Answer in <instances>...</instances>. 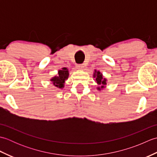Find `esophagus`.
Returning a JSON list of instances; mask_svg holds the SVG:
<instances>
[{
	"label": "esophagus",
	"instance_id": "esophagus-1",
	"mask_svg": "<svg viewBox=\"0 0 157 157\" xmlns=\"http://www.w3.org/2000/svg\"><path fill=\"white\" fill-rule=\"evenodd\" d=\"M77 67H78V69H79V70H83L85 67V65H83V64L82 65H78V66H77Z\"/></svg>",
	"mask_w": 157,
	"mask_h": 157
}]
</instances>
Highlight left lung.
Returning a JSON list of instances; mask_svg holds the SVG:
<instances>
[{
  "instance_id": "left-lung-1",
  "label": "left lung",
  "mask_w": 157,
  "mask_h": 157,
  "mask_svg": "<svg viewBox=\"0 0 157 157\" xmlns=\"http://www.w3.org/2000/svg\"><path fill=\"white\" fill-rule=\"evenodd\" d=\"M92 77L93 78H94V80L98 85L96 89H97L98 91H101L102 90L106 88L107 79L103 76L102 73H101V71H97L96 69H94Z\"/></svg>"
}]
</instances>
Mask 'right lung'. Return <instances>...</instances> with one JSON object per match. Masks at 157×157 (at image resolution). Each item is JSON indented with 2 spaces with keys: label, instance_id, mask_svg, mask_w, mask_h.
Wrapping results in <instances>:
<instances>
[{
  "label": "right lung",
  "instance_id": "1",
  "mask_svg": "<svg viewBox=\"0 0 157 157\" xmlns=\"http://www.w3.org/2000/svg\"><path fill=\"white\" fill-rule=\"evenodd\" d=\"M69 75V73L68 68L63 67L61 69H59L57 75L52 77L50 80L55 87L59 89H63L65 87V81L68 79Z\"/></svg>",
  "mask_w": 157,
  "mask_h": 157
}]
</instances>
